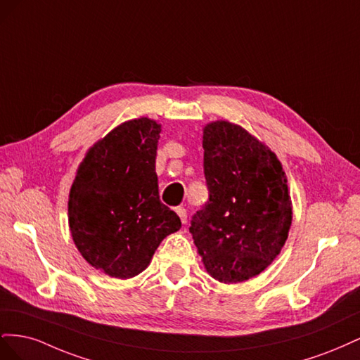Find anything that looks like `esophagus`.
Here are the masks:
<instances>
[{
	"label": "esophagus",
	"instance_id": "esophagus-1",
	"mask_svg": "<svg viewBox=\"0 0 360 360\" xmlns=\"http://www.w3.org/2000/svg\"><path fill=\"white\" fill-rule=\"evenodd\" d=\"M176 212H177V214H179V217H180L181 224H186V222H188V210L184 209V207H177Z\"/></svg>",
	"mask_w": 360,
	"mask_h": 360
}]
</instances>
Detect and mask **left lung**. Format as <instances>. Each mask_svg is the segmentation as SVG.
<instances>
[{"label": "left lung", "mask_w": 360, "mask_h": 360, "mask_svg": "<svg viewBox=\"0 0 360 360\" xmlns=\"http://www.w3.org/2000/svg\"><path fill=\"white\" fill-rule=\"evenodd\" d=\"M202 147L209 200L189 231L207 271L236 284L263 271L287 240L292 212L285 172L264 144L233 123L205 126Z\"/></svg>", "instance_id": "obj_1"}]
</instances>
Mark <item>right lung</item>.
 Here are the masks:
<instances>
[{
	"label": "right lung",
	"mask_w": 360,
	"mask_h": 360,
	"mask_svg": "<svg viewBox=\"0 0 360 360\" xmlns=\"http://www.w3.org/2000/svg\"><path fill=\"white\" fill-rule=\"evenodd\" d=\"M159 134L160 124L148 118L115 127L89 151L72 184L73 242L93 267L112 278L141 274L163 238L181 226L159 198Z\"/></svg>",
	"instance_id": "add662e5"
}]
</instances>
